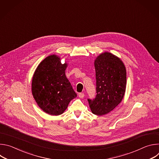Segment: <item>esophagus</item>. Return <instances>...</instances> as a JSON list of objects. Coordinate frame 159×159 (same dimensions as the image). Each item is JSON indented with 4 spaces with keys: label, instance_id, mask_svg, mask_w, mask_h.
<instances>
[{
    "label": "esophagus",
    "instance_id": "1",
    "mask_svg": "<svg viewBox=\"0 0 159 159\" xmlns=\"http://www.w3.org/2000/svg\"><path fill=\"white\" fill-rule=\"evenodd\" d=\"M79 97L80 98H83L84 97V93H79Z\"/></svg>",
    "mask_w": 159,
    "mask_h": 159
}]
</instances>
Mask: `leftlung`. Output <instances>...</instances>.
I'll return each mask as SVG.
<instances>
[{"instance_id":"1","label":"left lung","mask_w":159,"mask_h":159,"mask_svg":"<svg viewBox=\"0 0 159 159\" xmlns=\"http://www.w3.org/2000/svg\"><path fill=\"white\" fill-rule=\"evenodd\" d=\"M94 66L96 96L94 99H87V101L93 113L102 116L121 102L126 90V72L123 61L108 52L96 58Z\"/></svg>"}]
</instances>
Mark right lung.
Masks as SVG:
<instances>
[{
    "label": "right lung",
    "instance_id": "obj_1",
    "mask_svg": "<svg viewBox=\"0 0 159 159\" xmlns=\"http://www.w3.org/2000/svg\"><path fill=\"white\" fill-rule=\"evenodd\" d=\"M67 64L57 55L44 58L38 66L32 80V94L39 107L50 115H60L77 94L65 75Z\"/></svg>",
    "mask_w": 159,
    "mask_h": 159
}]
</instances>
